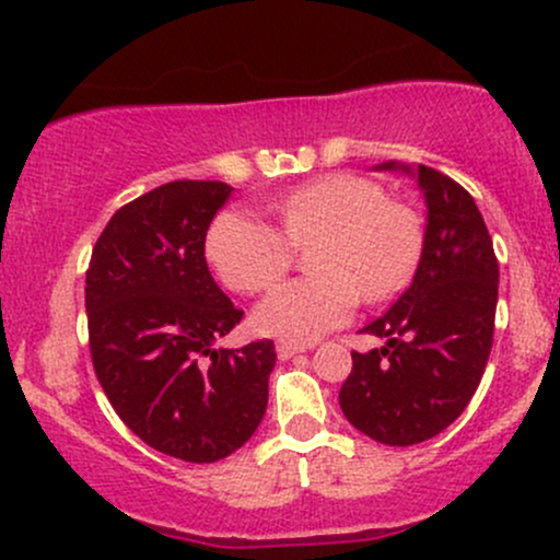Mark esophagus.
<instances>
[{"label": "esophagus", "instance_id": "obj_1", "mask_svg": "<svg viewBox=\"0 0 560 560\" xmlns=\"http://www.w3.org/2000/svg\"><path fill=\"white\" fill-rule=\"evenodd\" d=\"M300 352H305V347L302 345H294V342H284V339H281L279 345H276V355L281 358V361H289V358H294V355H300Z\"/></svg>", "mask_w": 560, "mask_h": 560}]
</instances>
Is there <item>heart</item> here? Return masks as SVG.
I'll list each match as a JSON object with an SVG mask.
<instances>
[{
  "instance_id": "heart-1",
  "label": "heart",
  "mask_w": 560,
  "mask_h": 560,
  "mask_svg": "<svg viewBox=\"0 0 560 560\" xmlns=\"http://www.w3.org/2000/svg\"><path fill=\"white\" fill-rule=\"evenodd\" d=\"M284 231L258 215L229 210L208 234V260L236 292L258 294L289 271L294 247H313V279L289 281L255 311L262 334L313 342L355 313L361 294L389 300L408 284L419 258V223L382 186L358 176H326L276 205Z\"/></svg>"
}]
</instances>
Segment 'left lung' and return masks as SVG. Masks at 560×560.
<instances>
[{
	"label": "left lung",
	"mask_w": 560,
	"mask_h": 560,
	"mask_svg": "<svg viewBox=\"0 0 560 560\" xmlns=\"http://www.w3.org/2000/svg\"><path fill=\"white\" fill-rule=\"evenodd\" d=\"M376 171L419 182L427 229L410 287L363 329L384 347L352 352L339 405L358 432L408 447L447 429L477 392L492 350L500 273L490 231L464 186L397 160Z\"/></svg>",
	"instance_id": "obj_1"
}]
</instances>
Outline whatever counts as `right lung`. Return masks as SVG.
<instances>
[{"label":"right lung","instance_id":"add662e5","mask_svg":"<svg viewBox=\"0 0 560 560\" xmlns=\"http://www.w3.org/2000/svg\"><path fill=\"white\" fill-rule=\"evenodd\" d=\"M223 182H171L124 205L92 249L86 318L107 400L139 440L213 464L260 427L271 339L215 347L242 320L205 260V236L231 197Z\"/></svg>","mask_w":560,"mask_h":560}]
</instances>
